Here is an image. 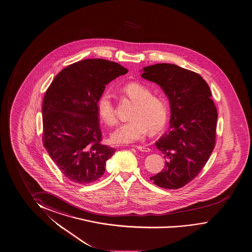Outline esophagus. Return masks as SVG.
Wrapping results in <instances>:
<instances>
[{"label":"esophagus","mask_w":252,"mask_h":252,"mask_svg":"<svg viewBox=\"0 0 252 252\" xmlns=\"http://www.w3.org/2000/svg\"><path fill=\"white\" fill-rule=\"evenodd\" d=\"M135 147L137 150H139L140 151H143V152H150V151H151V149H149V148H147V147L140 146V145H137V146Z\"/></svg>","instance_id":"1"}]
</instances>
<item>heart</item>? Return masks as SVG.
<instances>
[{
    "label": "heart",
    "mask_w": 252,
    "mask_h": 252,
    "mask_svg": "<svg viewBox=\"0 0 252 252\" xmlns=\"http://www.w3.org/2000/svg\"><path fill=\"white\" fill-rule=\"evenodd\" d=\"M122 93L135 103L130 119L121 124L110 135L116 144H128L143 139L148 130L158 133L164 128L168 119V105L163 98L152 94L148 87L139 83H128L121 89ZM96 108L99 117L108 125L117 123V116L111 95L108 91L98 98Z\"/></svg>",
    "instance_id": "obj_1"
}]
</instances>
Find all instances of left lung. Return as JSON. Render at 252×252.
Returning a JSON list of instances; mask_svg holds the SVG:
<instances>
[{"label":"left lung","instance_id":"obj_1","mask_svg":"<svg viewBox=\"0 0 252 252\" xmlns=\"http://www.w3.org/2000/svg\"><path fill=\"white\" fill-rule=\"evenodd\" d=\"M141 76L161 87L170 104L169 131L156 143L165 166L151 180L161 188H182L199 174L214 150L218 110L210 87L201 75L175 64L148 66Z\"/></svg>","mask_w":252,"mask_h":252}]
</instances>
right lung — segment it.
<instances>
[{
    "mask_svg": "<svg viewBox=\"0 0 252 252\" xmlns=\"http://www.w3.org/2000/svg\"><path fill=\"white\" fill-rule=\"evenodd\" d=\"M128 69L103 59H86L63 68L49 85L42 102V143L68 180H97L116 150L101 144L96 102L106 84Z\"/></svg>",
    "mask_w": 252,
    "mask_h": 252,
    "instance_id": "1",
    "label": "right lung"
}]
</instances>
